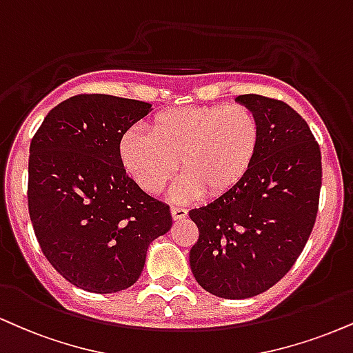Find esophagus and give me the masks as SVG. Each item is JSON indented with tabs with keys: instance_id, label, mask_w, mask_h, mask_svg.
I'll return each mask as SVG.
<instances>
[{
	"instance_id": "34e87169",
	"label": "esophagus",
	"mask_w": 353,
	"mask_h": 353,
	"mask_svg": "<svg viewBox=\"0 0 353 353\" xmlns=\"http://www.w3.org/2000/svg\"><path fill=\"white\" fill-rule=\"evenodd\" d=\"M171 215L174 220H182L188 217V210L185 209H179V207H172L171 209Z\"/></svg>"
}]
</instances>
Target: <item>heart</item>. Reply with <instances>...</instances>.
Returning <instances> with one entry per match:
<instances>
[{"mask_svg": "<svg viewBox=\"0 0 353 353\" xmlns=\"http://www.w3.org/2000/svg\"><path fill=\"white\" fill-rule=\"evenodd\" d=\"M261 139L256 114L245 105H202L164 110L150 123V134L128 130L118 156L128 176L143 190L158 194L177 171L174 202H189L205 192L227 194L252 168Z\"/></svg>", "mask_w": 353, "mask_h": 353, "instance_id": "b5f03b06", "label": "heart"}]
</instances>
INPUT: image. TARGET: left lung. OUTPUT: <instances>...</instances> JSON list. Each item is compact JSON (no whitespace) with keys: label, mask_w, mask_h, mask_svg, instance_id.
I'll return each mask as SVG.
<instances>
[{"label":"left lung","mask_w":353,"mask_h":353,"mask_svg":"<svg viewBox=\"0 0 353 353\" xmlns=\"http://www.w3.org/2000/svg\"><path fill=\"white\" fill-rule=\"evenodd\" d=\"M235 100L260 121L252 168L227 194L189 212L199 228L190 270L223 299L261 294L291 270L312 232L322 184L319 144L299 113L254 93Z\"/></svg>","instance_id":"8db88e82"}]
</instances>
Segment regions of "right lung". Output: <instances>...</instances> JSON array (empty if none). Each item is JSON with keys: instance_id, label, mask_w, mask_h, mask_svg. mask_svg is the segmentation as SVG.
<instances>
[{"instance_id": "obj_1", "label": "right lung", "mask_w": 353, "mask_h": 353, "mask_svg": "<svg viewBox=\"0 0 353 353\" xmlns=\"http://www.w3.org/2000/svg\"><path fill=\"white\" fill-rule=\"evenodd\" d=\"M151 103L75 95L54 107L29 148L28 205L42 253L88 292L138 281L151 241L171 230L169 205L126 176L118 143Z\"/></svg>"}]
</instances>
